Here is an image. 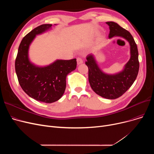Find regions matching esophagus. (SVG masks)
I'll return each instance as SVG.
<instances>
[{"mask_svg": "<svg viewBox=\"0 0 154 154\" xmlns=\"http://www.w3.org/2000/svg\"><path fill=\"white\" fill-rule=\"evenodd\" d=\"M77 63L78 65H79V64H80V63H83V60H82V59L81 58L78 57V58L77 59Z\"/></svg>", "mask_w": 154, "mask_h": 154, "instance_id": "obj_1", "label": "esophagus"}]
</instances>
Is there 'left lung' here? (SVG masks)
Here are the masks:
<instances>
[{
  "mask_svg": "<svg viewBox=\"0 0 154 154\" xmlns=\"http://www.w3.org/2000/svg\"><path fill=\"white\" fill-rule=\"evenodd\" d=\"M110 29L109 37L120 36L125 38L131 45V59L123 71L115 75L104 74L99 68L92 54L87 56L85 64L88 68V82L92 90L99 95L108 99L122 96L135 80L139 69V53L135 40L128 30L114 22H107Z\"/></svg>",
  "mask_w": 154,
  "mask_h": 154,
  "instance_id": "1",
  "label": "left lung"
}]
</instances>
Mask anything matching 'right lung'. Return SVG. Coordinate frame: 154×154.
I'll use <instances>...</instances> for the list:
<instances>
[{
	"mask_svg": "<svg viewBox=\"0 0 154 154\" xmlns=\"http://www.w3.org/2000/svg\"><path fill=\"white\" fill-rule=\"evenodd\" d=\"M42 24L30 31L20 44L15 62L19 83L30 97L44 103H52L63 95L66 87V77L76 69V59L57 60L50 66L39 67L30 63L28 57L29 47L35 35L52 27Z\"/></svg>",
	"mask_w": 154,
	"mask_h": 154,
	"instance_id": "add662e5",
	"label": "right lung"
}]
</instances>
